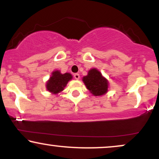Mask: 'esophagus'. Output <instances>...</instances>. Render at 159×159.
Segmentation results:
<instances>
[{
  "label": "esophagus",
  "mask_w": 159,
  "mask_h": 159,
  "mask_svg": "<svg viewBox=\"0 0 159 159\" xmlns=\"http://www.w3.org/2000/svg\"><path fill=\"white\" fill-rule=\"evenodd\" d=\"M74 78H75V79H79L80 78V75L78 74V73H75L74 75Z\"/></svg>",
  "instance_id": "34e87169"
}]
</instances>
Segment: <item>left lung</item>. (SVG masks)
Listing matches in <instances>:
<instances>
[{"label":"left lung","instance_id":"1","mask_svg":"<svg viewBox=\"0 0 159 159\" xmlns=\"http://www.w3.org/2000/svg\"><path fill=\"white\" fill-rule=\"evenodd\" d=\"M83 81L94 96H102L107 93L108 82L96 69H90L88 75L83 78Z\"/></svg>","mask_w":159,"mask_h":159}]
</instances>
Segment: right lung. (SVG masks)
<instances>
[{"label":"right lung","instance_id":"1","mask_svg":"<svg viewBox=\"0 0 159 159\" xmlns=\"http://www.w3.org/2000/svg\"><path fill=\"white\" fill-rule=\"evenodd\" d=\"M72 78V76L71 74H61L59 71H54L52 72V77L47 82V90L52 93H58L63 90L68 81Z\"/></svg>","mask_w":159,"mask_h":159}]
</instances>
